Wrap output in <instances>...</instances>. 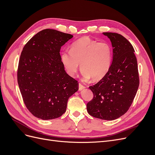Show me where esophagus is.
Masks as SVG:
<instances>
[{
    "mask_svg": "<svg viewBox=\"0 0 155 155\" xmlns=\"http://www.w3.org/2000/svg\"><path fill=\"white\" fill-rule=\"evenodd\" d=\"M85 88V87L84 86V85H83L82 84L79 83V91H82L83 89H84Z\"/></svg>",
    "mask_w": 155,
    "mask_h": 155,
    "instance_id": "obj_1",
    "label": "esophagus"
}]
</instances>
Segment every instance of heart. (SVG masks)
Instances as JSON below:
<instances>
[{
    "label": "heart",
    "mask_w": 155,
    "mask_h": 155,
    "mask_svg": "<svg viewBox=\"0 0 155 155\" xmlns=\"http://www.w3.org/2000/svg\"><path fill=\"white\" fill-rule=\"evenodd\" d=\"M61 60L67 72L71 76L76 74L81 64V75L85 81L92 78L98 81L109 70L112 62V48L106 42H98L83 37L72 45L71 50H64Z\"/></svg>",
    "instance_id": "obj_1"
}]
</instances>
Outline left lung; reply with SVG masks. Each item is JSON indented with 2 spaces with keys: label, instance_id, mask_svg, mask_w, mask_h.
Segmentation results:
<instances>
[{
  "label": "left lung",
  "instance_id": "1",
  "mask_svg": "<svg viewBox=\"0 0 155 155\" xmlns=\"http://www.w3.org/2000/svg\"><path fill=\"white\" fill-rule=\"evenodd\" d=\"M103 34L111 41L113 58L105 76L89 87L94 97L87 109L94 118L113 120L127 112L134 100L139 87L138 64L132 45L123 35Z\"/></svg>",
  "mask_w": 155,
  "mask_h": 155
}]
</instances>
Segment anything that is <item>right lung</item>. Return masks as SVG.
I'll return each instance as SVG.
<instances>
[{
  "instance_id": "add662e5",
  "label": "right lung",
  "mask_w": 155,
  "mask_h": 155,
  "mask_svg": "<svg viewBox=\"0 0 155 155\" xmlns=\"http://www.w3.org/2000/svg\"><path fill=\"white\" fill-rule=\"evenodd\" d=\"M73 35L52 29L37 33L25 45L17 81L26 108L37 118L61 116L68 98L78 91V81L64 70L60 49Z\"/></svg>"
}]
</instances>
